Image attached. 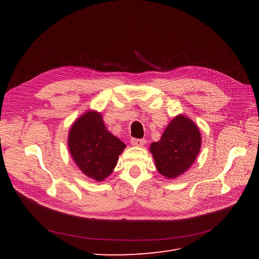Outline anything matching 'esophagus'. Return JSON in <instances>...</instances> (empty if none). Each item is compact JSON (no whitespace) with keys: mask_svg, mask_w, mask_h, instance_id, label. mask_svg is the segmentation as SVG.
<instances>
[{"mask_svg":"<svg viewBox=\"0 0 259 259\" xmlns=\"http://www.w3.org/2000/svg\"><path fill=\"white\" fill-rule=\"evenodd\" d=\"M146 143L145 139H139V138H132L131 139V144L133 146H136V147H143Z\"/></svg>","mask_w":259,"mask_h":259,"instance_id":"esophagus-1","label":"esophagus"}]
</instances>
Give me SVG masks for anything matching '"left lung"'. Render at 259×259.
Wrapping results in <instances>:
<instances>
[{
    "label": "left lung",
    "mask_w": 259,
    "mask_h": 259,
    "mask_svg": "<svg viewBox=\"0 0 259 259\" xmlns=\"http://www.w3.org/2000/svg\"><path fill=\"white\" fill-rule=\"evenodd\" d=\"M201 143V133L194 122L183 114L175 116L159 142L150 146L156 169L169 179L183 175L197 159Z\"/></svg>",
    "instance_id": "1"
}]
</instances>
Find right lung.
Masks as SVG:
<instances>
[{"label": "right lung", "instance_id": "1", "mask_svg": "<svg viewBox=\"0 0 259 259\" xmlns=\"http://www.w3.org/2000/svg\"><path fill=\"white\" fill-rule=\"evenodd\" d=\"M69 151L83 173L103 182L110 175L125 144L109 132L97 111H88L72 124L68 136Z\"/></svg>", "mask_w": 259, "mask_h": 259}]
</instances>
